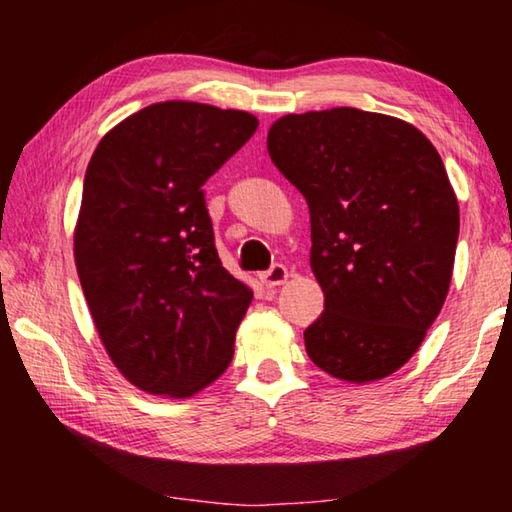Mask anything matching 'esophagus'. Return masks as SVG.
<instances>
[{
	"instance_id": "1",
	"label": "esophagus",
	"mask_w": 512,
	"mask_h": 512,
	"mask_svg": "<svg viewBox=\"0 0 512 512\" xmlns=\"http://www.w3.org/2000/svg\"><path fill=\"white\" fill-rule=\"evenodd\" d=\"M287 277H289L287 266H284V264H273L271 268H268V271H264L262 275H259V282H262L266 289H275V287H280V284L287 282Z\"/></svg>"
}]
</instances>
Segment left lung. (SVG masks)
<instances>
[{
    "mask_svg": "<svg viewBox=\"0 0 512 512\" xmlns=\"http://www.w3.org/2000/svg\"><path fill=\"white\" fill-rule=\"evenodd\" d=\"M266 146L309 205L311 271L325 293L305 329L309 359L352 384L393 375L452 282L461 219L443 160L415 126L357 108L277 119Z\"/></svg>",
    "mask_w": 512,
    "mask_h": 512,
    "instance_id": "obj_1",
    "label": "left lung"
}]
</instances>
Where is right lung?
<instances>
[{
	"label": "right lung",
	"instance_id": "add662e5",
	"mask_svg": "<svg viewBox=\"0 0 512 512\" xmlns=\"http://www.w3.org/2000/svg\"><path fill=\"white\" fill-rule=\"evenodd\" d=\"M257 124L244 110L153 103L88 164L76 271L103 348L140 391L192 397L230 366L253 291L221 264L203 185Z\"/></svg>",
	"mask_w": 512,
	"mask_h": 512
}]
</instances>
